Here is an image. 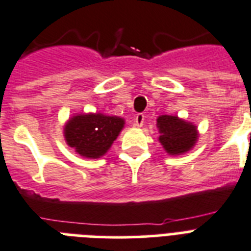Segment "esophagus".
Here are the masks:
<instances>
[{"instance_id": "1", "label": "esophagus", "mask_w": 251, "mask_h": 251, "mask_svg": "<svg viewBox=\"0 0 251 251\" xmlns=\"http://www.w3.org/2000/svg\"><path fill=\"white\" fill-rule=\"evenodd\" d=\"M144 117L146 116L143 115V113H139V115L135 116V119H134V125L136 126V127H142L144 124Z\"/></svg>"}]
</instances>
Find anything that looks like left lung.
Here are the masks:
<instances>
[{"label":"left lung","mask_w":251,"mask_h":251,"mask_svg":"<svg viewBox=\"0 0 251 251\" xmlns=\"http://www.w3.org/2000/svg\"><path fill=\"white\" fill-rule=\"evenodd\" d=\"M157 129L160 132L158 142L166 153L172 156L191 151L199 139L197 126L192 122L179 119L178 116H160L157 119Z\"/></svg>","instance_id":"1"}]
</instances>
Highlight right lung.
I'll list each match as a JSON object with an SVG mask.
<instances>
[{
  "instance_id": "add662e5",
  "label": "right lung",
  "mask_w": 251,
  "mask_h": 251,
  "mask_svg": "<svg viewBox=\"0 0 251 251\" xmlns=\"http://www.w3.org/2000/svg\"><path fill=\"white\" fill-rule=\"evenodd\" d=\"M125 120L105 113H79L64 125V139L76 153L85 158H99L111 148Z\"/></svg>"
}]
</instances>
